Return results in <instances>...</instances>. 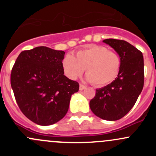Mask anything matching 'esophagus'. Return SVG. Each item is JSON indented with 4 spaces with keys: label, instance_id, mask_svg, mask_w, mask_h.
<instances>
[{
    "label": "esophagus",
    "instance_id": "esophagus-1",
    "mask_svg": "<svg viewBox=\"0 0 156 156\" xmlns=\"http://www.w3.org/2000/svg\"><path fill=\"white\" fill-rule=\"evenodd\" d=\"M86 88V87L84 85H83V84H80V85H79V89H80V90H84Z\"/></svg>",
    "mask_w": 156,
    "mask_h": 156
}]
</instances>
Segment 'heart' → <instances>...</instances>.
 <instances>
[{"label":"heart","mask_w":156,"mask_h":156,"mask_svg":"<svg viewBox=\"0 0 156 156\" xmlns=\"http://www.w3.org/2000/svg\"><path fill=\"white\" fill-rule=\"evenodd\" d=\"M122 67L119 53L100 45L90 44L78 50L75 57L68 54L62 60L64 73L72 80L81 76L86 69L87 79L102 87L117 78Z\"/></svg>","instance_id":"obj_1"}]
</instances>
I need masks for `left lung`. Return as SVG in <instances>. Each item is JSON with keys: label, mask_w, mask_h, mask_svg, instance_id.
I'll return each instance as SVG.
<instances>
[{"label": "left lung", "mask_w": 156, "mask_h": 156, "mask_svg": "<svg viewBox=\"0 0 156 156\" xmlns=\"http://www.w3.org/2000/svg\"><path fill=\"white\" fill-rule=\"evenodd\" d=\"M122 59L119 76L105 87L97 89L90 101L91 111L107 121L122 119L134 106L144 84V63L142 52L123 40L106 39Z\"/></svg>", "instance_id": "left-lung-1"}]
</instances>
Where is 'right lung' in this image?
I'll return each instance as SVG.
<instances>
[{"mask_svg": "<svg viewBox=\"0 0 156 156\" xmlns=\"http://www.w3.org/2000/svg\"><path fill=\"white\" fill-rule=\"evenodd\" d=\"M65 52L37 47L21 52L12 66L11 87L22 112L39 125H53L68 112L79 84L64 75Z\"/></svg>", "mask_w": 156, "mask_h": 156, "instance_id": "right-lung-1", "label": "right lung"}]
</instances>
